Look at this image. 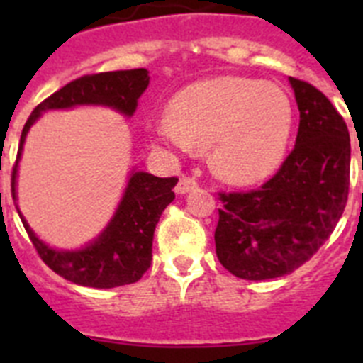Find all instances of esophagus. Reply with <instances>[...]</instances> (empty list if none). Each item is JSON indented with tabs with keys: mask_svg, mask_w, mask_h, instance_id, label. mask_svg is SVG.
Listing matches in <instances>:
<instances>
[{
	"mask_svg": "<svg viewBox=\"0 0 363 363\" xmlns=\"http://www.w3.org/2000/svg\"><path fill=\"white\" fill-rule=\"evenodd\" d=\"M198 184L194 178H189V176H184V178H179V182L176 184V194H187L191 192L192 189H196Z\"/></svg>",
	"mask_w": 363,
	"mask_h": 363,
	"instance_id": "1",
	"label": "esophagus"
}]
</instances>
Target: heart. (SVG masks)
<instances>
[{
	"label": "heart",
	"instance_id": "b5f03b06",
	"mask_svg": "<svg viewBox=\"0 0 363 363\" xmlns=\"http://www.w3.org/2000/svg\"><path fill=\"white\" fill-rule=\"evenodd\" d=\"M293 130V104L284 89L242 76H216L185 86L169 104V120L150 130L156 149L191 152L211 145L220 178L255 184L280 169Z\"/></svg>",
	"mask_w": 363,
	"mask_h": 363
}]
</instances>
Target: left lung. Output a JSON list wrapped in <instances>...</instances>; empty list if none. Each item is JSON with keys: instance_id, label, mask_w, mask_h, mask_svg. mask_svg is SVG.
<instances>
[{"instance_id": "left-lung-1", "label": "left lung", "mask_w": 363, "mask_h": 363, "mask_svg": "<svg viewBox=\"0 0 363 363\" xmlns=\"http://www.w3.org/2000/svg\"><path fill=\"white\" fill-rule=\"evenodd\" d=\"M289 82L300 111L294 149L259 189L220 192L216 255L243 280L285 277L306 264L331 236L347 203V125L316 86Z\"/></svg>"}]
</instances>
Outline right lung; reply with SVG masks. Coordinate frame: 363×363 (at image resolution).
Wrapping results in <instances>:
<instances>
[{"instance_id": "obj_1", "label": "right lung", "mask_w": 363, "mask_h": 363, "mask_svg": "<svg viewBox=\"0 0 363 363\" xmlns=\"http://www.w3.org/2000/svg\"><path fill=\"white\" fill-rule=\"evenodd\" d=\"M149 79L147 69L92 74L67 83L60 91L41 101L28 116L19 140L18 158L12 169L14 201L18 198L16 196L18 162L21 158L25 138L45 111H60V108H72L79 105H101L130 118L136 112L138 99L149 86ZM176 184L178 178H158L149 172L133 169L116 213L111 218L107 227L99 233L98 238L76 251H63L47 245L28 227L23 214L19 213L18 205L16 209L40 258L56 274L83 287L112 289L120 285L134 284L150 267L154 229L167 205L174 200L172 189Z\"/></svg>"}]
</instances>
